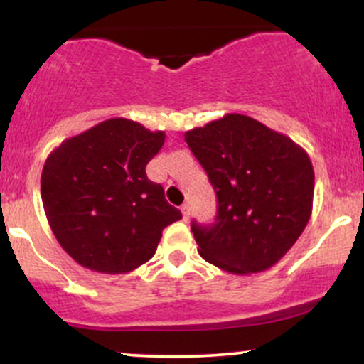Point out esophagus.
I'll use <instances>...</instances> for the list:
<instances>
[{"label": "esophagus", "mask_w": 364, "mask_h": 364, "mask_svg": "<svg viewBox=\"0 0 364 364\" xmlns=\"http://www.w3.org/2000/svg\"><path fill=\"white\" fill-rule=\"evenodd\" d=\"M181 214H183V219H185V220L190 219V205H188V203H183V205H181Z\"/></svg>", "instance_id": "esophagus-1"}]
</instances>
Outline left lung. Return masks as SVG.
<instances>
[{
    "instance_id": "obj_1",
    "label": "left lung",
    "mask_w": 364,
    "mask_h": 364,
    "mask_svg": "<svg viewBox=\"0 0 364 364\" xmlns=\"http://www.w3.org/2000/svg\"><path fill=\"white\" fill-rule=\"evenodd\" d=\"M185 141L219 202L214 225H191L198 253L235 275L269 270L310 220L315 173L306 150L236 112L188 129Z\"/></svg>"
}]
</instances>
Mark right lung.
Returning <instances> with one entry per match:
<instances>
[{
  "label": "right lung",
  "mask_w": 364,
  "mask_h": 364,
  "mask_svg": "<svg viewBox=\"0 0 364 364\" xmlns=\"http://www.w3.org/2000/svg\"><path fill=\"white\" fill-rule=\"evenodd\" d=\"M166 133L111 118L70 136L49 154L41 196L58 243L101 274H127L156 255L162 229L181 219L145 168Z\"/></svg>",
  "instance_id": "1"
}]
</instances>
